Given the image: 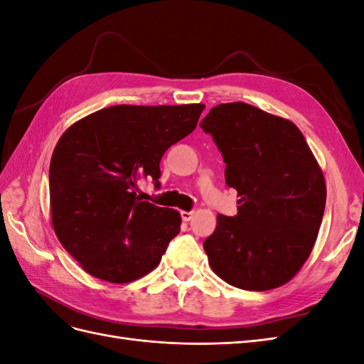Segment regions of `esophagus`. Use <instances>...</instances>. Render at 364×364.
<instances>
[{"mask_svg": "<svg viewBox=\"0 0 364 364\" xmlns=\"http://www.w3.org/2000/svg\"><path fill=\"white\" fill-rule=\"evenodd\" d=\"M181 217L183 222H190V220L193 218V213L191 211H181Z\"/></svg>", "mask_w": 364, "mask_h": 364, "instance_id": "1", "label": "esophagus"}]
</instances>
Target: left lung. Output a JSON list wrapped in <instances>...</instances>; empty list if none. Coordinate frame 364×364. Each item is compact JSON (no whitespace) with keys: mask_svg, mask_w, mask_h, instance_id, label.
<instances>
[{"mask_svg":"<svg viewBox=\"0 0 364 364\" xmlns=\"http://www.w3.org/2000/svg\"><path fill=\"white\" fill-rule=\"evenodd\" d=\"M200 127L240 197L237 215L218 214L205 240L209 266L237 289L281 287L310 257L322 223L326 185L313 151L290 119L243 102L213 107Z\"/></svg>","mask_w":364,"mask_h":364,"instance_id":"1","label":"left lung"}]
</instances>
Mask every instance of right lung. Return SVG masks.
I'll return each mask as SVG.
<instances>
[{"mask_svg": "<svg viewBox=\"0 0 364 364\" xmlns=\"http://www.w3.org/2000/svg\"><path fill=\"white\" fill-rule=\"evenodd\" d=\"M205 105L100 109L70 126L50 162L51 223L60 245L92 277L126 284L161 262L181 214L136 196L139 179L190 135Z\"/></svg>", "mask_w": 364, "mask_h": 364, "instance_id": "add662e5", "label": "right lung"}]
</instances>
